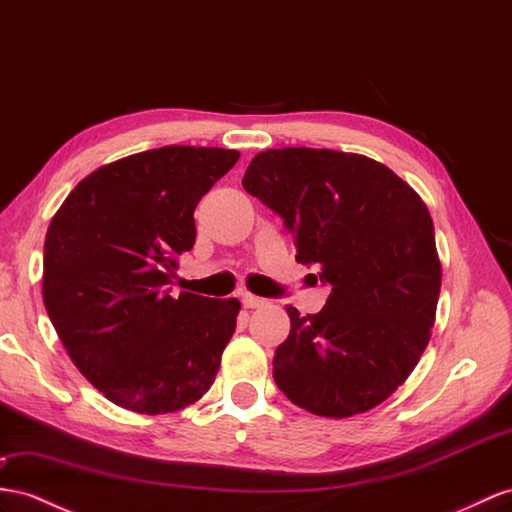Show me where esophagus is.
<instances>
[{
  "label": "esophagus",
  "instance_id": "1",
  "mask_svg": "<svg viewBox=\"0 0 512 512\" xmlns=\"http://www.w3.org/2000/svg\"><path fill=\"white\" fill-rule=\"evenodd\" d=\"M266 300L264 298H259V296H253V294H242V305L246 307V309H257V307H261L264 305Z\"/></svg>",
  "mask_w": 512,
  "mask_h": 512
}]
</instances>
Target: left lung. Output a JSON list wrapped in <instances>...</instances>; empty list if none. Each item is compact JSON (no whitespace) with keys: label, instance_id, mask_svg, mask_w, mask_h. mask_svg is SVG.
Segmentation results:
<instances>
[{"label":"left lung","instance_id":"left-lung-1","mask_svg":"<svg viewBox=\"0 0 512 512\" xmlns=\"http://www.w3.org/2000/svg\"><path fill=\"white\" fill-rule=\"evenodd\" d=\"M242 186L331 285L320 313L287 307L274 383L313 415L374 409L411 376L437 316L441 261L422 196L372 157L309 147L257 153Z\"/></svg>","mask_w":512,"mask_h":512}]
</instances>
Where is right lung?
Instances as JSON below:
<instances>
[{"label": "right lung", "mask_w": 512, "mask_h": 512, "mask_svg": "<svg viewBox=\"0 0 512 512\" xmlns=\"http://www.w3.org/2000/svg\"><path fill=\"white\" fill-rule=\"evenodd\" d=\"M240 153L151 149L103 164L49 222L43 303L75 368L116 406L173 413L203 398L235 333L238 298L166 287L194 246V207Z\"/></svg>", "instance_id": "1"}]
</instances>
